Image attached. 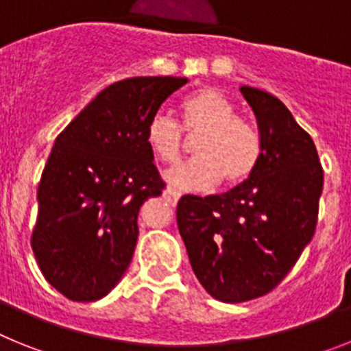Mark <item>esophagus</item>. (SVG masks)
I'll return each instance as SVG.
<instances>
[{"label":"esophagus","mask_w":351,"mask_h":351,"mask_svg":"<svg viewBox=\"0 0 351 351\" xmlns=\"http://www.w3.org/2000/svg\"><path fill=\"white\" fill-rule=\"evenodd\" d=\"M163 195H165V198L169 200V202L176 204L179 200V198L182 197V193L179 190H176V188H167L165 191H163Z\"/></svg>","instance_id":"esophagus-1"}]
</instances>
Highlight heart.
I'll return each instance as SVG.
<instances>
[{
  "instance_id": "b5f03b06",
  "label": "heart",
  "mask_w": 351,
  "mask_h": 351,
  "mask_svg": "<svg viewBox=\"0 0 351 351\" xmlns=\"http://www.w3.org/2000/svg\"><path fill=\"white\" fill-rule=\"evenodd\" d=\"M182 128L165 112L154 114L145 126V142L158 160L176 163L186 147V135L197 137L193 160L167 172L169 181L184 190H207L223 179L226 186L243 184L262 158V138L255 126L237 117L221 91L204 88L181 104Z\"/></svg>"
}]
</instances>
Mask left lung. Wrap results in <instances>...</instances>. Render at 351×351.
Returning <instances> with one entry per match:
<instances>
[{
    "mask_svg": "<svg viewBox=\"0 0 351 351\" xmlns=\"http://www.w3.org/2000/svg\"><path fill=\"white\" fill-rule=\"evenodd\" d=\"M262 158L243 184L221 195H184L178 225L195 276L221 302L274 290L311 243L324 190L315 142L271 93L243 86Z\"/></svg>",
    "mask_w": 351,
    "mask_h": 351,
    "instance_id": "left-lung-1",
    "label": "left lung"
}]
</instances>
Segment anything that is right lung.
Here are the masks:
<instances>
[{
    "label": "right lung",
    "instance_id": "1",
    "mask_svg": "<svg viewBox=\"0 0 351 351\" xmlns=\"http://www.w3.org/2000/svg\"><path fill=\"white\" fill-rule=\"evenodd\" d=\"M184 77L105 88L58 135L38 184L31 247L43 278L77 302L116 287L132 262L138 210L165 190L145 126Z\"/></svg>",
    "mask_w": 351,
    "mask_h": 351
}]
</instances>
